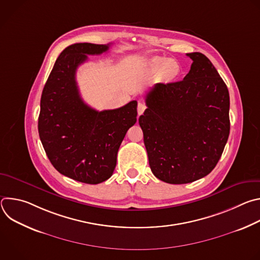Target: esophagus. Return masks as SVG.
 I'll list each match as a JSON object with an SVG mask.
<instances>
[{"label":"esophagus","instance_id":"obj_1","mask_svg":"<svg viewBox=\"0 0 260 260\" xmlns=\"http://www.w3.org/2000/svg\"><path fill=\"white\" fill-rule=\"evenodd\" d=\"M145 109H146V106H145L143 103L139 102V103H138V107H137L138 114H139V115H142V114H143V112L145 111Z\"/></svg>","mask_w":260,"mask_h":260}]
</instances>
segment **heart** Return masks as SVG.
Listing matches in <instances>:
<instances>
[{
	"mask_svg": "<svg viewBox=\"0 0 260 260\" xmlns=\"http://www.w3.org/2000/svg\"><path fill=\"white\" fill-rule=\"evenodd\" d=\"M155 69H161L162 77L166 80H173L177 78L180 74V67L176 61L171 59H160L154 62Z\"/></svg>",
	"mask_w": 260,
	"mask_h": 260,
	"instance_id": "b5f03b06",
	"label": "heart"
}]
</instances>
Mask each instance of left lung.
I'll use <instances>...</instances> for the list:
<instances>
[{"instance_id":"1","label":"left lung","mask_w":260,"mask_h":260,"mask_svg":"<svg viewBox=\"0 0 260 260\" xmlns=\"http://www.w3.org/2000/svg\"><path fill=\"white\" fill-rule=\"evenodd\" d=\"M182 81L156 83L139 118L153 175L186 184L210 174L224 150L231 129L230 93L210 59L201 52Z\"/></svg>"}]
</instances>
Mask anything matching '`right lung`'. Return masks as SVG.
Masks as SVG:
<instances>
[{
  "instance_id": "add662e5",
  "label": "right lung",
  "mask_w": 260,
  "mask_h": 260,
  "mask_svg": "<svg viewBox=\"0 0 260 260\" xmlns=\"http://www.w3.org/2000/svg\"><path fill=\"white\" fill-rule=\"evenodd\" d=\"M110 44L76 43L57 57L43 88L38 131L52 166L63 176L99 184L112 176L117 152L137 121V101L114 110L86 105L76 82L78 67L87 55L108 51Z\"/></svg>"
}]
</instances>
